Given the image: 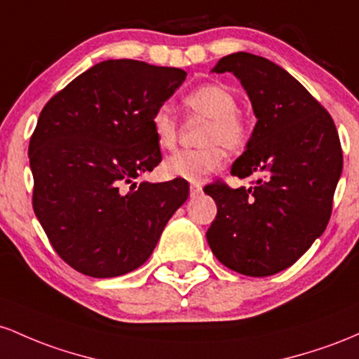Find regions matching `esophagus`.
I'll use <instances>...</instances> for the list:
<instances>
[{"mask_svg": "<svg viewBox=\"0 0 359 359\" xmlns=\"http://www.w3.org/2000/svg\"><path fill=\"white\" fill-rule=\"evenodd\" d=\"M201 191H203V188H201L200 184H191V187H190V196H191V198H196V196L201 195Z\"/></svg>", "mask_w": 359, "mask_h": 359, "instance_id": "obj_1", "label": "esophagus"}]
</instances>
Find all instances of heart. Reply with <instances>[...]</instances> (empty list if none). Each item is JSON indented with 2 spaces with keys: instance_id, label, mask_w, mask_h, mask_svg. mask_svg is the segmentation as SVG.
Here are the masks:
<instances>
[{
  "instance_id": "b5f03b06",
  "label": "heart",
  "mask_w": 359,
  "mask_h": 359,
  "mask_svg": "<svg viewBox=\"0 0 359 359\" xmlns=\"http://www.w3.org/2000/svg\"><path fill=\"white\" fill-rule=\"evenodd\" d=\"M184 110L190 115L208 118L201 149H184L175 152L163 163L168 178L200 183L208 175L222 168L225 149L239 151L248 142L249 128L237 114L236 95L222 84H203L183 98ZM152 134L161 149H172L178 142V122L169 108L159 107L151 118Z\"/></svg>"
}]
</instances>
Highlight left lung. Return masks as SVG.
Segmentation results:
<instances>
[{"label": "left lung", "instance_id": "obj_1", "mask_svg": "<svg viewBox=\"0 0 359 359\" xmlns=\"http://www.w3.org/2000/svg\"><path fill=\"white\" fill-rule=\"evenodd\" d=\"M212 72L239 79L257 122L231 169L237 178H255L252 187L203 188L217 203L208 245L241 275H276L327 227L342 171L339 135L327 110L271 60L236 52Z\"/></svg>", "mask_w": 359, "mask_h": 359}]
</instances>
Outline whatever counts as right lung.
Returning <instances> with one entry per match:
<instances>
[{
    "label": "right lung",
    "mask_w": 359,
    "mask_h": 359,
    "mask_svg": "<svg viewBox=\"0 0 359 359\" xmlns=\"http://www.w3.org/2000/svg\"><path fill=\"white\" fill-rule=\"evenodd\" d=\"M184 78L178 67L103 60L40 111L28 146L34 212L76 271L114 278L142 266L187 201L184 180L135 183L161 163L151 118Z\"/></svg>",
    "instance_id": "1"
}]
</instances>
